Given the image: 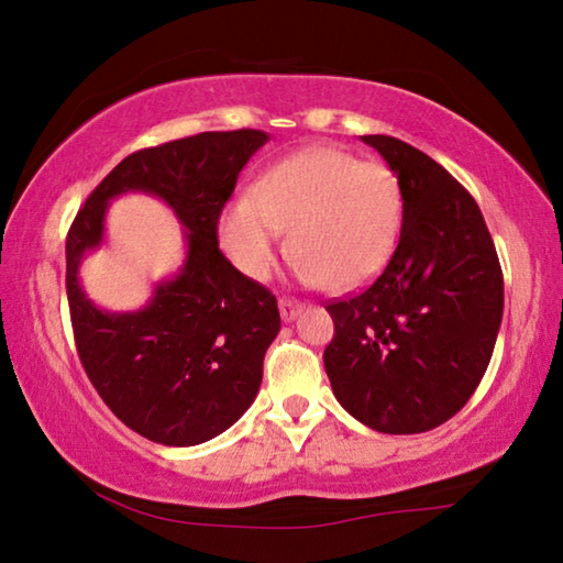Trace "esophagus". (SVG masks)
Segmentation results:
<instances>
[{
    "instance_id": "esophagus-1",
    "label": "esophagus",
    "mask_w": 563,
    "mask_h": 563,
    "mask_svg": "<svg viewBox=\"0 0 563 563\" xmlns=\"http://www.w3.org/2000/svg\"><path fill=\"white\" fill-rule=\"evenodd\" d=\"M278 308H280V318L285 322H290V320L298 318V312L305 308V305L300 300H292V298H280Z\"/></svg>"
}]
</instances>
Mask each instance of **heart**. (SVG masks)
I'll use <instances>...</instances> for the list:
<instances>
[{"label": "heart", "mask_w": 563, "mask_h": 563, "mask_svg": "<svg viewBox=\"0 0 563 563\" xmlns=\"http://www.w3.org/2000/svg\"><path fill=\"white\" fill-rule=\"evenodd\" d=\"M399 231L402 188L393 170L330 146L278 161L218 218L221 245L247 278H268L280 233H290L298 278L332 292L375 280L393 258Z\"/></svg>", "instance_id": "1"}]
</instances>
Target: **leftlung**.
Returning a JSON list of instances; mask_svg holds the SVG:
<instances>
[{
	"label": "left lung",
	"mask_w": 563,
	"mask_h": 563,
	"mask_svg": "<svg viewBox=\"0 0 563 563\" xmlns=\"http://www.w3.org/2000/svg\"><path fill=\"white\" fill-rule=\"evenodd\" d=\"M402 188V233L383 275L328 305L332 393L383 434H417L474 395L497 342L504 278L484 216L434 158L395 136H362Z\"/></svg>",
	"instance_id": "1"
}]
</instances>
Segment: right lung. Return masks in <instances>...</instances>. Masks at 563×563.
Wrapping results in <instances>:
<instances>
[{
    "mask_svg": "<svg viewBox=\"0 0 563 563\" xmlns=\"http://www.w3.org/2000/svg\"><path fill=\"white\" fill-rule=\"evenodd\" d=\"M268 133L206 131L136 151L93 188L66 235V298L81 365L123 424L166 446H194L235 424L263 383L280 330L278 300L218 247V218L238 174ZM123 192L164 200L185 225L181 271L144 309L111 313L80 288L82 255L102 244L106 211Z\"/></svg>",
    "mask_w": 563,
    "mask_h": 563,
    "instance_id": "add662e5",
    "label": "right lung"
}]
</instances>
